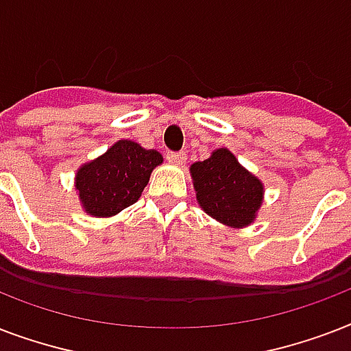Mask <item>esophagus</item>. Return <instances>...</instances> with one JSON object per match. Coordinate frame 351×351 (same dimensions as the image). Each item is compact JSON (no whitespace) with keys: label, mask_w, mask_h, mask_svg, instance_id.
I'll return each instance as SVG.
<instances>
[{"label":"esophagus","mask_w":351,"mask_h":351,"mask_svg":"<svg viewBox=\"0 0 351 351\" xmlns=\"http://www.w3.org/2000/svg\"><path fill=\"white\" fill-rule=\"evenodd\" d=\"M165 156H167V160H169L171 164L182 165L186 162V153H184V151H178V153H175V151H167Z\"/></svg>","instance_id":"1"}]
</instances>
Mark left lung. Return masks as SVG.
Listing matches in <instances>:
<instances>
[{
  "instance_id": "obj_1",
  "label": "left lung",
  "mask_w": 351,
  "mask_h": 351,
  "mask_svg": "<svg viewBox=\"0 0 351 351\" xmlns=\"http://www.w3.org/2000/svg\"><path fill=\"white\" fill-rule=\"evenodd\" d=\"M191 178L198 204L209 217L231 228H245L255 220L264 186L231 151L220 147L208 160L195 162Z\"/></svg>"
}]
</instances>
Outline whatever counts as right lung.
Segmentation results:
<instances>
[{
  "label": "right lung",
  "mask_w": 351,
  "mask_h": 351,
  "mask_svg": "<svg viewBox=\"0 0 351 351\" xmlns=\"http://www.w3.org/2000/svg\"><path fill=\"white\" fill-rule=\"evenodd\" d=\"M162 154L131 140H118L107 153L87 162L76 173V191L93 217H112L142 195L149 176L162 164Z\"/></svg>",
  "instance_id": "1"
}]
</instances>
